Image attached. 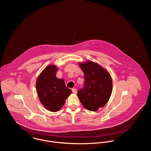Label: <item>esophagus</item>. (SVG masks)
Here are the masks:
<instances>
[{
	"instance_id": "obj_1",
	"label": "esophagus",
	"mask_w": 151,
	"mask_h": 151,
	"mask_svg": "<svg viewBox=\"0 0 151 151\" xmlns=\"http://www.w3.org/2000/svg\"><path fill=\"white\" fill-rule=\"evenodd\" d=\"M72 91H73V92L74 93H76L77 92V89H76V88H73V89H72Z\"/></svg>"
}]
</instances>
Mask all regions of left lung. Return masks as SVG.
<instances>
[{
  "label": "left lung",
  "instance_id": "8db88e82",
  "mask_svg": "<svg viewBox=\"0 0 151 151\" xmlns=\"http://www.w3.org/2000/svg\"><path fill=\"white\" fill-rule=\"evenodd\" d=\"M84 74V86L77 96L84 107L97 111L108 102L112 92V80L108 71L92 61L79 63Z\"/></svg>",
  "mask_w": 151,
  "mask_h": 151
}]
</instances>
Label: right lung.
<instances>
[{"instance_id": "1", "label": "right lung", "mask_w": 151, "mask_h": 151, "mask_svg": "<svg viewBox=\"0 0 151 151\" xmlns=\"http://www.w3.org/2000/svg\"><path fill=\"white\" fill-rule=\"evenodd\" d=\"M58 69L55 65L46 66L38 76L36 88L39 99L47 110L55 112L65 104V101L71 93L66 88L65 80L56 77Z\"/></svg>"}]
</instances>
